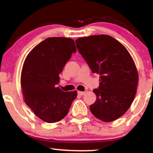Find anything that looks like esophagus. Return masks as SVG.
Here are the masks:
<instances>
[{"label": "esophagus", "mask_w": 153, "mask_h": 153, "mask_svg": "<svg viewBox=\"0 0 153 153\" xmlns=\"http://www.w3.org/2000/svg\"><path fill=\"white\" fill-rule=\"evenodd\" d=\"M78 94L79 95H80V96H83L85 94V91H78Z\"/></svg>", "instance_id": "obj_1"}]
</instances>
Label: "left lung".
Masks as SVG:
<instances>
[{"mask_svg":"<svg viewBox=\"0 0 153 153\" xmlns=\"http://www.w3.org/2000/svg\"><path fill=\"white\" fill-rule=\"evenodd\" d=\"M77 49L91 71L100 75L99 87L94 89L97 100L91 113L105 123L126 113L136 93L138 74L125 46L108 35H94L75 40Z\"/></svg>","mask_w":153,"mask_h":153,"instance_id":"obj_1","label":"left lung"}]
</instances>
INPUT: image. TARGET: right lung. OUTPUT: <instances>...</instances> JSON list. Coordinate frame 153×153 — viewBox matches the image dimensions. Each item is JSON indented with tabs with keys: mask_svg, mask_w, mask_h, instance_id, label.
<instances>
[{
	"mask_svg": "<svg viewBox=\"0 0 153 153\" xmlns=\"http://www.w3.org/2000/svg\"><path fill=\"white\" fill-rule=\"evenodd\" d=\"M75 52L71 38H48L33 49L24 61L21 74L24 100L46 123H56L66 117L76 99L77 91H64L56 87L59 73Z\"/></svg>",
	"mask_w": 153,
	"mask_h": 153,
	"instance_id": "right-lung-1",
	"label": "right lung"
}]
</instances>
